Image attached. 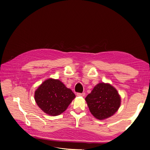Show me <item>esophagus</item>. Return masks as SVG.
Here are the masks:
<instances>
[{
	"label": "esophagus",
	"mask_w": 150,
	"mask_h": 150,
	"mask_svg": "<svg viewBox=\"0 0 150 150\" xmlns=\"http://www.w3.org/2000/svg\"><path fill=\"white\" fill-rule=\"evenodd\" d=\"M76 95H77L78 96H82V97H83V96H85V93H78L76 94Z\"/></svg>",
	"instance_id": "34e87169"
}]
</instances>
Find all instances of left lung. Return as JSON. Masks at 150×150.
<instances>
[{
    "label": "left lung",
    "instance_id": "obj_1",
    "mask_svg": "<svg viewBox=\"0 0 150 150\" xmlns=\"http://www.w3.org/2000/svg\"><path fill=\"white\" fill-rule=\"evenodd\" d=\"M91 114L99 120L113 115L120 105L117 90L109 83H100L85 98Z\"/></svg>",
    "mask_w": 150,
    "mask_h": 150
}]
</instances>
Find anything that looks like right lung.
Listing matches in <instances>:
<instances>
[{
    "label": "right lung",
    "mask_w": 150,
    "mask_h": 150,
    "mask_svg": "<svg viewBox=\"0 0 150 150\" xmlns=\"http://www.w3.org/2000/svg\"><path fill=\"white\" fill-rule=\"evenodd\" d=\"M75 97L71 89L58 79H48L35 92V100L39 108L50 116L65 112Z\"/></svg>",
    "instance_id": "obj_1"
}]
</instances>
